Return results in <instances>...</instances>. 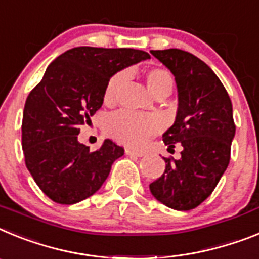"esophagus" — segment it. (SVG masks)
Listing matches in <instances>:
<instances>
[{
  "label": "esophagus",
  "mask_w": 259,
  "mask_h": 259,
  "mask_svg": "<svg viewBox=\"0 0 259 259\" xmlns=\"http://www.w3.org/2000/svg\"><path fill=\"white\" fill-rule=\"evenodd\" d=\"M125 152H126V155H130V156H137V157H142L143 155H145V152L143 151H137V150H130V148H126Z\"/></svg>",
  "instance_id": "34e87169"
}]
</instances>
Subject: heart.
<instances>
[{"mask_svg": "<svg viewBox=\"0 0 259 259\" xmlns=\"http://www.w3.org/2000/svg\"><path fill=\"white\" fill-rule=\"evenodd\" d=\"M126 74L123 71L116 73L108 80L104 90V102L113 103L116 99L117 91L125 80ZM146 86L152 95L168 94L172 92L175 86V79L172 74L161 67L148 69L145 73ZM160 123L157 118L152 116H143L133 112L120 111L111 114L105 121V132L109 137L116 139L117 142L127 146H142L148 139V137L155 134L159 130Z\"/></svg>", "mask_w": 259, "mask_h": 259, "instance_id": "heart-1", "label": "heart"}]
</instances>
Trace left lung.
<instances>
[{
  "label": "left lung",
  "mask_w": 259,
  "mask_h": 259,
  "mask_svg": "<svg viewBox=\"0 0 259 259\" xmlns=\"http://www.w3.org/2000/svg\"><path fill=\"white\" fill-rule=\"evenodd\" d=\"M176 80V120L163 134L168 151L183 147L181 157L167 159L165 170L150 192L167 207L188 211L213 192L231 156L235 138L232 103L211 67L181 49L151 51Z\"/></svg>",
  "instance_id": "8db88e82"
}]
</instances>
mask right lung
<instances>
[{"mask_svg":"<svg viewBox=\"0 0 259 259\" xmlns=\"http://www.w3.org/2000/svg\"><path fill=\"white\" fill-rule=\"evenodd\" d=\"M148 58L138 49L76 47L47 67L24 104L22 148L27 169L52 201L78 203L102 188L123 148L105 139L91 152L78 141L80 126L103 105L108 80Z\"/></svg>","mask_w":259,"mask_h":259,"instance_id":"add662e5","label":"right lung"}]
</instances>
